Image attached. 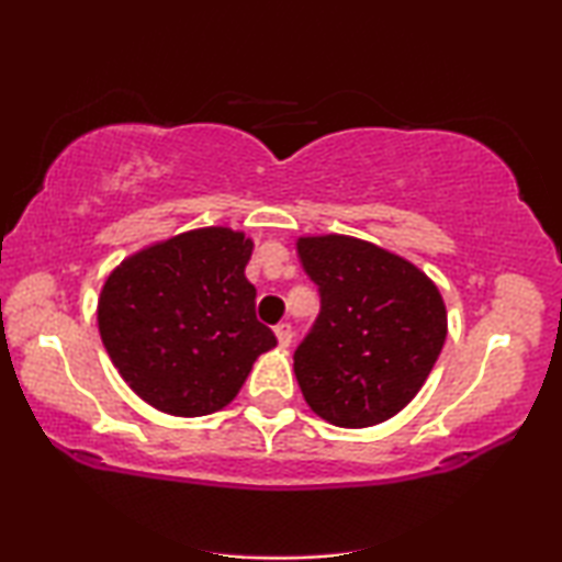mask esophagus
<instances>
[{"mask_svg":"<svg viewBox=\"0 0 562 562\" xmlns=\"http://www.w3.org/2000/svg\"><path fill=\"white\" fill-rule=\"evenodd\" d=\"M273 334H276V339H279L281 347H289L291 339H293L291 324H279V326H276V329H273Z\"/></svg>","mask_w":562,"mask_h":562,"instance_id":"1","label":"esophagus"}]
</instances>
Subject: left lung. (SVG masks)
I'll list each match as a JSON object with an SVG mask.
<instances>
[{"label": "left lung", "instance_id": "left-lung-1", "mask_svg": "<svg viewBox=\"0 0 562 562\" xmlns=\"http://www.w3.org/2000/svg\"><path fill=\"white\" fill-rule=\"evenodd\" d=\"M322 311L293 353L301 394L336 427H371L402 412L447 339L442 293L407 258L369 240L299 238Z\"/></svg>", "mask_w": 562, "mask_h": 562}]
</instances>
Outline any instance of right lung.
<instances>
[{"instance_id": "add662e5", "label": "right lung", "mask_w": 562, "mask_h": 562, "mask_svg": "<svg viewBox=\"0 0 562 562\" xmlns=\"http://www.w3.org/2000/svg\"><path fill=\"white\" fill-rule=\"evenodd\" d=\"M251 254L240 231L195 228L127 256L108 276L98 301L102 344L150 407L172 417L218 412L276 347L244 273Z\"/></svg>"}]
</instances>
